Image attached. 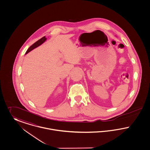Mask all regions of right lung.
<instances>
[{
    "mask_svg": "<svg viewBox=\"0 0 150 150\" xmlns=\"http://www.w3.org/2000/svg\"><path fill=\"white\" fill-rule=\"evenodd\" d=\"M46 40V38L45 37H43L42 38H41V39H40L39 40H38L37 42H35V44L32 45V46H30L29 47V48L27 50V52L25 53V54H27L29 52H30V51H32V50H33L34 49H35L36 47H37L38 46H40Z\"/></svg>",
    "mask_w": 150,
    "mask_h": 150,
    "instance_id": "add662e5",
    "label": "right lung"
}]
</instances>
